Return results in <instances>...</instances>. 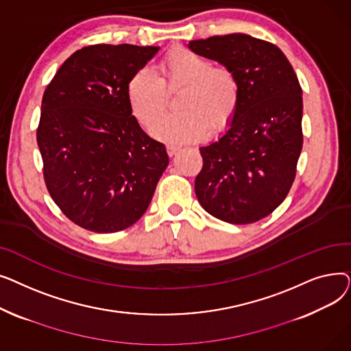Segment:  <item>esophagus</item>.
Returning <instances> with one entry per match:
<instances>
[{
    "instance_id": "obj_1",
    "label": "esophagus",
    "mask_w": 351,
    "mask_h": 351,
    "mask_svg": "<svg viewBox=\"0 0 351 351\" xmlns=\"http://www.w3.org/2000/svg\"><path fill=\"white\" fill-rule=\"evenodd\" d=\"M179 149H180V146H178V145H168V146H166V152H168L169 156H173Z\"/></svg>"
}]
</instances>
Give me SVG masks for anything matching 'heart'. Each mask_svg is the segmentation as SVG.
I'll list each match as a JSON object with an SVG mask.
<instances>
[{"label":"heart","instance_id":"b5f03b06","mask_svg":"<svg viewBox=\"0 0 351 351\" xmlns=\"http://www.w3.org/2000/svg\"><path fill=\"white\" fill-rule=\"evenodd\" d=\"M160 78L141 68L129 78L126 95L132 114L142 126H149L166 108L168 93L185 88L178 106L183 112L158 119L151 132L156 139L183 143L204 138L209 129L216 134L233 119L241 86L228 66H212L202 55L183 47L171 49L160 62Z\"/></svg>","mask_w":351,"mask_h":351}]
</instances>
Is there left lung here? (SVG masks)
<instances>
[{
	"label": "left lung",
	"mask_w": 351,
	"mask_h": 351,
	"mask_svg": "<svg viewBox=\"0 0 351 351\" xmlns=\"http://www.w3.org/2000/svg\"><path fill=\"white\" fill-rule=\"evenodd\" d=\"M189 49L234 72L241 99L226 132L200 146L199 204L233 225L270 215L287 196L303 146L302 88L280 48L247 34L195 40Z\"/></svg>",
	"instance_id": "1"
}]
</instances>
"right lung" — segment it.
Here are the masks:
<instances>
[{
  "mask_svg": "<svg viewBox=\"0 0 351 351\" xmlns=\"http://www.w3.org/2000/svg\"><path fill=\"white\" fill-rule=\"evenodd\" d=\"M159 47L98 44L73 52L47 86L36 142L55 204L95 233L132 226L169 165L132 115L126 85Z\"/></svg>",
  "mask_w": 351,
  "mask_h": 351,
  "instance_id": "obj_1",
  "label": "right lung"
}]
</instances>
